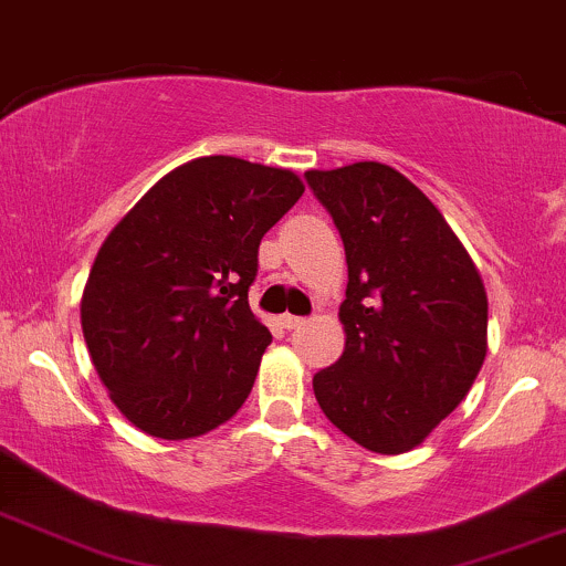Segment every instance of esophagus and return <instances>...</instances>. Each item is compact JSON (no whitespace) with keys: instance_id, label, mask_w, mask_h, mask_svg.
<instances>
[{"instance_id":"obj_1","label":"esophagus","mask_w":566,"mask_h":566,"mask_svg":"<svg viewBox=\"0 0 566 566\" xmlns=\"http://www.w3.org/2000/svg\"><path fill=\"white\" fill-rule=\"evenodd\" d=\"M279 325H282L284 331H297V327H303V325H306V319H303V316L282 314V316H279Z\"/></svg>"}]
</instances>
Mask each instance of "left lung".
Wrapping results in <instances>:
<instances>
[{
	"label": "left lung",
	"instance_id": "left-lung-1",
	"mask_svg": "<svg viewBox=\"0 0 566 566\" xmlns=\"http://www.w3.org/2000/svg\"><path fill=\"white\" fill-rule=\"evenodd\" d=\"M349 265L338 363L314 376L327 419L376 454H406L473 387L486 357L481 276L443 214L392 166L306 171Z\"/></svg>",
	"mask_w": 566,
	"mask_h": 566
}]
</instances>
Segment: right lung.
Listing matches in <instances>:
<instances>
[{
	"label": "right lung",
	"mask_w": 566,
	"mask_h": 566,
	"mask_svg": "<svg viewBox=\"0 0 566 566\" xmlns=\"http://www.w3.org/2000/svg\"><path fill=\"white\" fill-rule=\"evenodd\" d=\"M301 196L293 171L207 155L112 228L80 319L112 402L142 432L198 438L244 406L271 344L247 301L258 247Z\"/></svg>",
	"instance_id": "obj_1"
}]
</instances>
